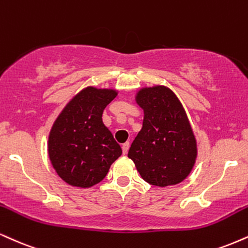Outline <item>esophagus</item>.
I'll use <instances>...</instances> for the list:
<instances>
[{
    "label": "esophagus",
    "mask_w": 248,
    "mask_h": 248,
    "mask_svg": "<svg viewBox=\"0 0 248 248\" xmlns=\"http://www.w3.org/2000/svg\"><path fill=\"white\" fill-rule=\"evenodd\" d=\"M128 150H129V142L124 143V144H122V154L127 155Z\"/></svg>",
    "instance_id": "esophagus-1"
}]
</instances>
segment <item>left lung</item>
I'll return each instance as SVG.
<instances>
[{
    "label": "left lung",
    "instance_id": "left-lung-1",
    "mask_svg": "<svg viewBox=\"0 0 248 248\" xmlns=\"http://www.w3.org/2000/svg\"><path fill=\"white\" fill-rule=\"evenodd\" d=\"M135 101L144 115L128 157L147 183L180 184L198 158V142L183 104L171 89L159 84L140 89Z\"/></svg>",
    "mask_w": 248,
    "mask_h": 248
}]
</instances>
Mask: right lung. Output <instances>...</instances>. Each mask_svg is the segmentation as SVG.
I'll return each instance as SVG.
<instances>
[{
    "instance_id": "obj_1",
    "label": "right lung",
    "mask_w": 248,
    "mask_h": 248,
    "mask_svg": "<svg viewBox=\"0 0 248 248\" xmlns=\"http://www.w3.org/2000/svg\"><path fill=\"white\" fill-rule=\"evenodd\" d=\"M118 93L116 89L86 86L68 101L50 128V164L70 186L90 188L100 183L121 156L120 145L101 118Z\"/></svg>"
}]
</instances>
